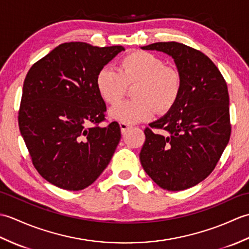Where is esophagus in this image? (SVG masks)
<instances>
[{"label":"esophagus","instance_id":"34e87169","mask_svg":"<svg viewBox=\"0 0 249 249\" xmlns=\"http://www.w3.org/2000/svg\"><path fill=\"white\" fill-rule=\"evenodd\" d=\"M120 128H121V133L125 134L126 131L129 130L131 128V125L126 124V123H120Z\"/></svg>","mask_w":249,"mask_h":249}]
</instances>
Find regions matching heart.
I'll use <instances>...</instances> for the list:
<instances>
[{
    "instance_id": "1",
    "label": "heart",
    "mask_w": 249,
    "mask_h": 249,
    "mask_svg": "<svg viewBox=\"0 0 249 249\" xmlns=\"http://www.w3.org/2000/svg\"><path fill=\"white\" fill-rule=\"evenodd\" d=\"M100 96L109 105L124 98L127 87H133L134 100L124 102L110 110L111 118L126 124L151 119L156 111L169 112L181 96L183 78L174 66L147 51H133L122 57L119 71L105 66L96 77Z\"/></svg>"
}]
</instances>
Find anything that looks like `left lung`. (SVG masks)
I'll return each instance as SVG.
<instances>
[{
    "label": "left lung",
    "instance_id": "left-lung-1",
    "mask_svg": "<svg viewBox=\"0 0 249 249\" xmlns=\"http://www.w3.org/2000/svg\"><path fill=\"white\" fill-rule=\"evenodd\" d=\"M141 49L172 56L183 78L176 106L144 129L141 165L160 187L171 192L187 189L210 176L228 144V88L210 57L192 47L168 41Z\"/></svg>",
    "mask_w": 249,
    "mask_h": 249
}]
</instances>
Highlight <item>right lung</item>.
<instances>
[{"instance_id": "add662e5", "label": "right lung", "mask_w": 249, "mask_h": 249, "mask_svg": "<svg viewBox=\"0 0 249 249\" xmlns=\"http://www.w3.org/2000/svg\"><path fill=\"white\" fill-rule=\"evenodd\" d=\"M122 46L81 41L57 46L30 68L24 79L18 123L38 173L66 190H81L108 166L121 139L118 122L106 126L98 71Z\"/></svg>"}]
</instances>
